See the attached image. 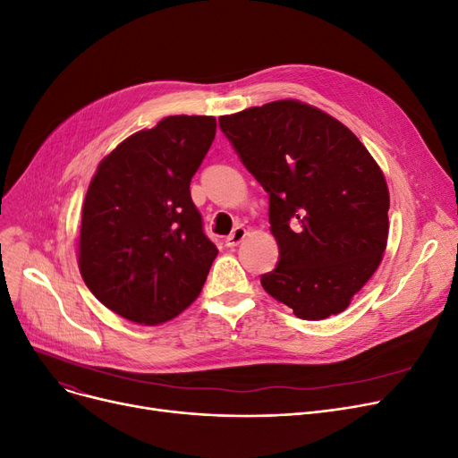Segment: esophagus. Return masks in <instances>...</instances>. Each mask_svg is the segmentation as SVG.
<instances>
[{"instance_id":"obj_1","label":"esophagus","mask_w":458,"mask_h":458,"mask_svg":"<svg viewBox=\"0 0 458 458\" xmlns=\"http://www.w3.org/2000/svg\"><path fill=\"white\" fill-rule=\"evenodd\" d=\"M244 238H246V229H244L242 225H238V227H234L233 233L225 238V246L234 248V246L241 244V242L244 241Z\"/></svg>"}]
</instances>
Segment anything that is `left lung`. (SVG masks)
<instances>
[{
    "mask_svg": "<svg viewBox=\"0 0 458 458\" xmlns=\"http://www.w3.org/2000/svg\"><path fill=\"white\" fill-rule=\"evenodd\" d=\"M220 128L268 193L279 260L260 285L303 320L344 311L387 242L378 164L343 123L298 100L224 115Z\"/></svg>",
    "mask_w": 458,
    "mask_h": 458,
    "instance_id": "left-lung-1",
    "label": "left lung"
}]
</instances>
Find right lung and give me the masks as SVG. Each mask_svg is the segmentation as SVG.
<instances>
[{"instance_id": "add662e5", "label": "right lung", "mask_w": 458, "mask_h": 458, "mask_svg": "<svg viewBox=\"0 0 458 458\" xmlns=\"http://www.w3.org/2000/svg\"><path fill=\"white\" fill-rule=\"evenodd\" d=\"M214 136V117L171 115L98 164L81 208L78 265L85 285L123 318L162 324L199 296L217 248L190 182Z\"/></svg>"}]
</instances>
